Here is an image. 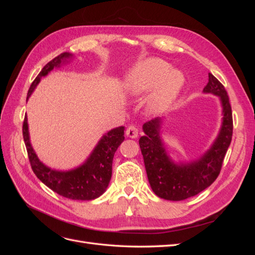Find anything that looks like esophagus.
Returning <instances> with one entry per match:
<instances>
[{
	"label": "esophagus",
	"mask_w": 255,
	"mask_h": 255,
	"mask_svg": "<svg viewBox=\"0 0 255 255\" xmlns=\"http://www.w3.org/2000/svg\"><path fill=\"white\" fill-rule=\"evenodd\" d=\"M126 135L129 138H136L138 136V128L135 126H129L126 130Z\"/></svg>",
	"instance_id": "1"
}]
</instances>
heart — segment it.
<instances>
[{"label": "heart", "mask_w": 255, "mask_h": 255, "mask_svg": "<svg viewBox=\"0 0 255 255\" xmlns=\"http://www.w3.org/2000/svg\"><path fill=\"white\" fill-rule=\"evenodd\" d=\"M184 75L171 69L167 61L149 58L138 64L126 78V91L132 97L146 98L145 109L150 114H161L170 107L184 85Z\"/></svg>", "instance_id": "obj_1"}]
</instances>
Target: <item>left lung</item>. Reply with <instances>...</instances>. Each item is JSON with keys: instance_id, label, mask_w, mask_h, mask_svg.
Returning <instances> with one entry per match:
<instances>
[{"instance_id": "left-lung-1", "label": "left lung", "mask_w": 255, "mask_h": 255, "mask_svg": "<svg viewBox=\"0 0 255 255\" xmlns=\"http://www.w3.org/2000/svg\"><path fill=\"white\" fill-rule=\"evenodd\" d=\"M203 91L220 97L223 122L212 148L194 163L179 166L168 157L159 138V119L143 125L145 136L139 139V145L146 175L154 194L161 199L181 201L194 197L212 185L221 171L233 135L232 109L225 86L212 73H208V83Z\"/></svg>"}]
</instances>
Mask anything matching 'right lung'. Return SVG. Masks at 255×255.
Wrapping results in <instances>:
<instances>
[{"label": "right lung", "instance_id": "obj_1", "mask_svg": "<svg viewBox=\"0 0 255 255\" xmlns=\"http://www.w3.org/2000/svg\"><path fill=\"white\" fill-rule=\"evenodd\" d=\"M71 57L70 53H61L45 65L36 76L27 92V99L40 82L42 76L47 75L55 67H59L63 61ZM28 160L34 173L44 185L54 192L71 200H94L101 196L106 190L112 177L113 158L118 146L125 140V128L120 127L110 130L99 141L94 152L81 167L71 171H55L44 166L38 159L29 142L26 116L22 126Z\"/></svg>", "mask_w": 255, "mask_h": 255}]
</instances>
